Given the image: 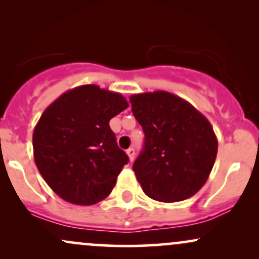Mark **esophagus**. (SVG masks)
I'll return each instance as SVG.
<instances>
[{"mask_svg": "<svg viewBox=\"0 0 259 259\" xmlns=\"http://www.w3.org/2000/svg\"><path fill=\"white\" fill-rule=\"evenodd\" d=\"M126 154H127V156H129V159L130 160H134V158H135V150H134L133 147L127 148Z\"/></svg>", "mask_w": 259, "mask_h": 259, "instance_id": "obj_1", "label": "esophagus"}]
</instances>
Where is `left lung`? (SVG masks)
Masks as SVG:
<instances>
[{
    "instance_id": "1",
    "label": "left lung",
    "mask_w": 259,
    "mask_h": 259,
    "mask_svg": "<svg viewBox=\"0 0 259 259\" xmlns=\"http://www.w3.org/2000/svg\"><path fill=\"white\" fill-rule=\"evenodd\" d=\"M134 117L145 133L133 170L148 197L179 202L204 185L214 165L218 141L194 106L167 91L130 96Z\"/></svg>"
}]
</instances>
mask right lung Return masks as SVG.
I'll return each instance as SVG.
<instances>
[{"instance_id":"add662e5","label":"right lung","mask_w":259,"mask_h":259,"mask_svg":"<svg viewBox=\"0 0 259 259\" xmlns=\"http://www.w3.org/2000/svg\"><path fill=\"white\" fill-rule=\"evenodd\" d=\"M127 106L118 92L81 85L45 109L32 134L34 159L59 197L90 206L111 194L129 157L118 147L109 120Z\"/></svg>"}]
</instances>
